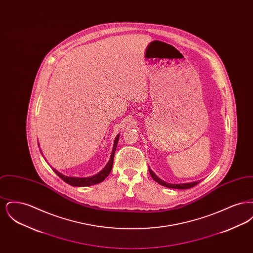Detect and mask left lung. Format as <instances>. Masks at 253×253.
<instances>
[{
  "instance_id": "left-lung-1",
  "label": "left lung",
  "mask_w": 253,
  "mask_h": 253,
  "mask_svg": "<svg viewBox=\"0 0 253 253\" xmlns=\"http://www.w3.org/2000/svg\"><path fill=\"white\" fill-rule=\"evenodd\" d=\"M149 171H150V174L151 176L154 178V180L157 181L158 184L162 185V186H165L167 188H172V189H181V190H186V189H190V188H193L195 185H197L199 183V181H194V182H190V183H182V184H170V183H167L162 179H160L158 176H157V174L149 168Z\"/></svg>"
}]
</instances>
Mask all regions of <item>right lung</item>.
Segmentation results:
<instances>
[{"instance_id":"right-lung-1","label":"right lung","mask_w":253,"mask_h":253,"mask_svg":"<svg viewBox=\"0 0 253 253\" xmlns=\"http://www.w3.org/2000/svg\"><path fill=\"white\" fill-rule=\"evenodd\" d=\"M119 139H120V134H118L116 136V139L114 141L113 150H112V153H111V157H110V159H109L108 163L106 164V166L102 169L99 172H97L96 174L93 175V176H89V177H70V176L63 175L62 173H60V171H58L56 169H53V170L60 176L62 180L66 182L67 184L71 185V186H74V187H86V186H92V185L98 184V183L104 180L112 170L115 152H116V149H117V146H118Z\"/></svg>"}]
</instances>
